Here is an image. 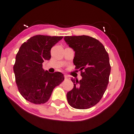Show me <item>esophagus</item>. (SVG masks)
Wrapping results in <instances>:
<instances>
[{"mask_svg": "<svg viewBox=\"0 0 134 134\" xmlns=\"http://www.w3.org/2000/svg\"><path fill=\"white\" fill-rule=\"evenodd\" d=\"M65 79H69V76H67V75H65Z\"/></svg>", "mask_w": 134, "mask_h": 134, "instance_id": "1", "label": "esophagus"}]
</instances>
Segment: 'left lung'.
Returning <instances> with one entry per match:
<instances>
[{
    "label": "left lung",
    "mask_w": 134,
    "mask_h": 134,
    "mask_svg": "<svg viewBox=\"0 0 134 134\" xmlns=\"http://www.w3.org/2000/svg\"><path fill=\"white\" fill-rule=\"evenodd\" d=\"M64 40L75 52L73 63L82 77L79 81L71 79L74 88L67 93L68 102L75 109H89L99 102L107 89L111 70L109 54L91 36H66Z\"/></svg>",
    "instance_id": "1"
}]
</instances>
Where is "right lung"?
I'll list each match as a JSON object with an SVG mask.
<instances>
[{
	"instance_id": "add662e5",
	"label": "right lung",
	"mask_w": 134,
	"mask_h": 134,
	"mask_svg": "<svg viewBox=\"0 0 134 134\" xmlns=\"http://www.w3.org/2000/svg\"><path fill=\"white\" fill-rule=\"evenodd\" d=\"M63 36L38 35L29 38L20 47L13 66L16 83L20 94L32 103L46 102L53 90L64 80L60 72L44 71L42 63L51 59V49Z\"/></svg>"
}]
</instances>
